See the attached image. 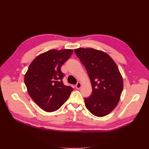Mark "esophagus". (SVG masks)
I'll return each instance as SVG.
<instances>
[{
  "mask_svg": "<svg viewBox=\"0 0 149 149\" xmlns=\"http://www.w3.org/2000/svg\"><path fill=\"white\" fill-rule=\"evenodd\" d=\"M81 83L80 82H78L77 84H76V89H79L81 88Z\"/></svg>",
  "mask_w": 149,
  "mask_h": 149,
  "instance_id": "34e87169",
  "label": "esophagus"
}]
</instances>
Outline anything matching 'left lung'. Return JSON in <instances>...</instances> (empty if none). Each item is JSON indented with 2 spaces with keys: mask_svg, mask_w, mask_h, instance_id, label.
<instances>
[{
  "mask_svg": "<svg viewBox=\"0 0 149 149\" xmlns=\"http://www.w3.org/2000/svg\"><path fill=\"white\" fill-rule=\"evenodd\" d=\"M74 53L84 66L93 91L84 97L86 107L93 115L103 117L113 110L119 101L123 79L113 60L107 53L93 48H77Z\"/></svg>",
  "mask_w": 149,
  "mask_h": 149,
  "instance_id": "8db88e82",
  "label": "left lung"
}]
</instances>
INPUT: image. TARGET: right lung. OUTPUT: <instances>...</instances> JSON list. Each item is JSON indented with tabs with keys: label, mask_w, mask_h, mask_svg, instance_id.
<instances>
[{
	"label": "right lung",
	"mask_w": 149,
	"mask_h": 149,
	"mask_svg": "<svg viewBox=\"0 0 149 149\" xmlns=\"http://www.w3.org/2000/svg\"><path fill=\"white\" fill-rule=\"evenodd\" d=\"M73 49H51L36 57L25 75L28 93L37 104L47 112L58 110L73 89L63 83L60 68L69 59Z\"/></svg>",
	"instance_id": "right-lung-1"
}]
</instances>
